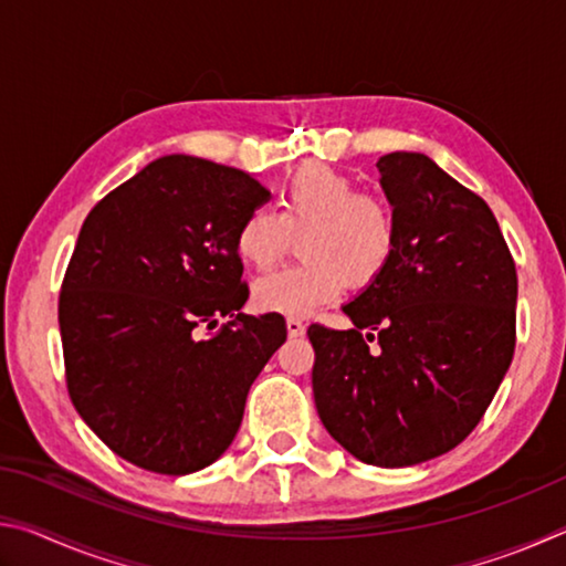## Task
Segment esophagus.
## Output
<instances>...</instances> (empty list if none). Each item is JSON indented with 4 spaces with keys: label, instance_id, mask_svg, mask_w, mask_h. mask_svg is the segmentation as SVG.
Here are the masks:
<instances>
[{
    "label": "esophagus",
    "instance_id": "obj_1",
    "mask_svg": "<svg viewBox=\"0 0 566 566\" xmlns=\"http://www.w3.org/2000/svg\"><path fill=\"white\" fill-rule=\"evenodd\" d=\"M304 322L300 317H290L286 319V332H290V337H302L304 334Z\"/></svg>",
    "mask_w": 566,
    "mask_h": 566
}]
</instances>
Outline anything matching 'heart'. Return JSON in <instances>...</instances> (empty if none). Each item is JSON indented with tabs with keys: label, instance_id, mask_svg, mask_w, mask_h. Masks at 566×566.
Here are the masks:
<instances>
[{
	"label": "heart",
	"instance_id": "heart-1",
	"mask_svg": "<svg viewBox=\"0 0 566 566\" xmlns=\"http://www.w3.org/2000/svg\"><path fill=\"white\" fill-rule=\"evenodd\" d=\"M300 237L304 260L256 280L254 304L262 312L310 314L354 290L375 284L389 270L399 244L391 207L344 171L304 165L284 181L270 209L249 212L237 229V254L256 270H270Z\"/></svg>",
	"mask_w": 566,
	"mask_h": 566
}]
</instances>
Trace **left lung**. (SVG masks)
I'll use <instances>...</instances> for the list:
<instances>
[{
	"instance_id": "left-lung-1",
	"label": "left lung",
	"mask_w": 566,
	"mask_h": 566,
	"mask_svg": "<svg viewBox=\"0 0 566 566\" xmlns=\"http://www.w3.org/2000/svg\"><path fill=\"white\" fill-rule=\"evenodd\" d=\"M377 167L395 260L344 306L352 329L312 324L306 337L322 424L359 462L391 469L462 444L492 405L514 357L516 266L484 199L432 159L391 151Z\"/></svg>"
}]
</instances>
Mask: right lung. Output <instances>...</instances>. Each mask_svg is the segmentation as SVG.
Masks as SVG:
<instances>
[{
	"instance_id": "1",
	"label": "right lung",
	"mask_w": 566,
	"mask_h": 566,
	"mask_svg": "<svg viewBox=\"0 0 566 566\" xmlns=\"http://www.w3.org/2000/svg\"><path fill=\"white\" fill-rule=\"evenodd\" d=\"M270 191L242 169L169 155L84 219L60 292L70 399L114 454L191 474L224 454L247 395L286 339L282 314H242L234 237ZM219 316L233 322L202 338Z\"/></svg>"
}]
</instances>
